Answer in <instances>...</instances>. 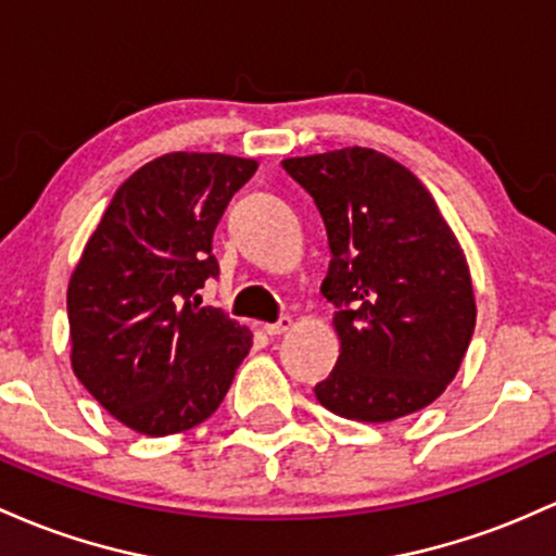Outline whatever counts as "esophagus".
<instances>
[{"instance_id": "obj_1", "label": "esophagus", "mask_w": 556, "mask_h": 556, "mask_svg": "<svg viewBox=\"0 0 556 556\" xmlns=\"http://www.w3.org/2000/svg\"><path fill=\"white\" fill-rule=\"evenodd\" d=\"M289 328H291V317L289 315L278 317L276 323H265V333L267 336H280V333H286Z\"/></svg>"}]
</instances>
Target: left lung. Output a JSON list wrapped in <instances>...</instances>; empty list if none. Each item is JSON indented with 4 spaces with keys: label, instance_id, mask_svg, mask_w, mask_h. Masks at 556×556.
Wrapping results in <instances>:
<instances>
[{
    "label": "left lung",
    "instance_id": "obj_1",
    "mask_svg": "<svg viewBox=\"0 0 556 556\" xmlns=\"http://www.w3.org/2000/svg\"><path fill=\"white\" fill-rule=\"evenodd\" d=\"M283 170L315 199L330 247L323 294L341 357L317 402L359 422L428 407L476 330L470 270L430 191L365 147L283 160Z\"/></svg>",
    "mask_w": 556,
    "mask_h": 556
}]
</instances>
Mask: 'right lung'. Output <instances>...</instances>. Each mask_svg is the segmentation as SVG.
Segmentation results:
<instances>
[{
    "label": "right lung",
    "mask_w": 556,
    "mask_h": 556,
    "mask_svg": "<svg viewBox=\"0 0 556 556\" xmlns=\"http://www.w3.org/2000/svg\"><path fill=\"white\" fill-rule=\"evenodd\" d=\"M257 162L173 152L130 176L67 289L73 370L123 426L170 435L220 407L252 333L199 289L220 276L212 236Z\"/></svg>",
    "instance_id": "right-lung-1"
}]
</instances>
